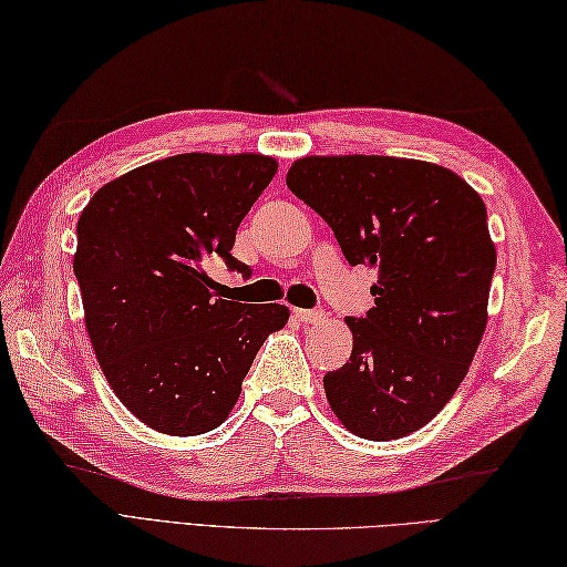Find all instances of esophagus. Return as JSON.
<instances>
[{
    "instance_id": "esophagus-1",
    "label": "esophagus",
    "mask_w": 567,
    "mask_h": 567,
    "mask_svg": "<svg viewBox=\"0 0 567 567\" xmlns=\"http://www.w3.org/2000/svg\"><path fill=\"white\" fill-rule=\"evenodd\" d=\"M293 315L298 317L300 322H306V324H315V322H322L324 320V312L322 310H293Z\"/></svg>"
}]
</instances>
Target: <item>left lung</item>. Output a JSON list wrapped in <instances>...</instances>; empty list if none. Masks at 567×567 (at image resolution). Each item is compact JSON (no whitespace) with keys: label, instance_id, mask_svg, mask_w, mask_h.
<instances>
[{"label":"left lung","instance_id":"left-lung-1","mask_svg":"<svg viewBox=\"0 0 567 567\" xmlns=\"http://www.w3.org/2000/svg\"><path fill=\"white\" fill-rule=\"evenodd\" d=\"M286 185L351 267L378 269L375 308L347 317L349 363L324 375L331 411L365 440L419 431L457 392L488 322L486 204L443 165L392 156H308Z\"/></svg>","mask_w":567,"mask_h":567}]
</instances>
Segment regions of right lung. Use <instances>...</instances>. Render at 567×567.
Instances as JSON below:
<instances>
[{"label":"right lung","mask_w":567,"mask_h":567,"mask_svg":"<svg viewBox=\"0 0 567 567\" xmlns=\"http://www.w3.org/2000/svg\"><path fill=\"white\" fill-rule=\"evenodd\" d=\"M259 154H179L95 192L76 224L74 274L110 388L165 435L214 431L288 308L218 298L206 265L230 255L240 220L276 175Z\"/></svg>","instance_id":"add662e5"}]
</instances>
